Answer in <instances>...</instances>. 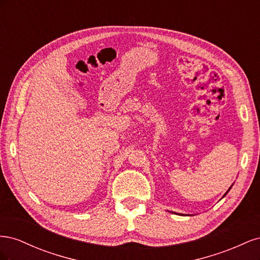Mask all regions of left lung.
<instances>
[{"instance_id":"obj_1","label":"left lung","mask_w":260,"mask_h":260,"mask_svg":"<svg viewBox=\"0 0 260 260\" xmlns=\"http://www.w3.org/2000/svg\"><path fill=\"white\" fill-rule=\"evenodd\" d=\"M224 195H225V194H224Z\"/></svg>"}]
</instances>
